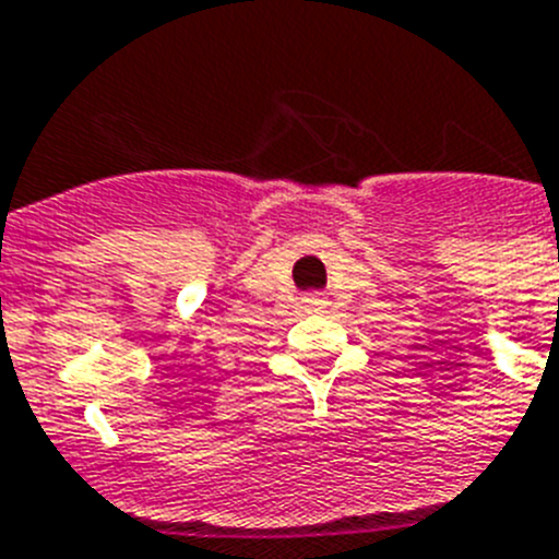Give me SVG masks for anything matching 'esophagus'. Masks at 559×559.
<instances>
[{"mask_svg": "<svg viewBox=\"0 0 559 559\" xmlns=\"http://www.w3.org/2000/svg\"><path fill=\"white\" fill-rule=\"evenodd\" d=\"M302 308L308 310V313H322V310L328 308V299L319 294H308V296H302Z\"/></svg>", "mask_w": 559, "mask_h": 559, "instance_id": "obj_1", "label": "esophagus"}]
</instances>
